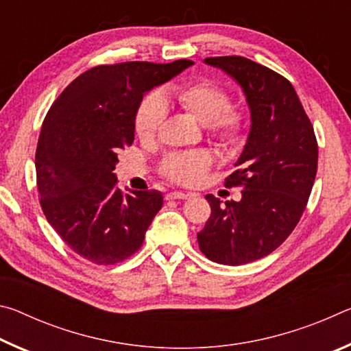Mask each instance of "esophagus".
Here are the masks:
<instances>
[{"mask_svg": "<svg viewBox=\"0 0 351 351\" xmlns=\"http://www.w3.org/2000/svg\"><path fill=\"white\" fill-rule=\"evenodd\" d=\"M189 197H192V195L182 192H170L165 195V199H187Z\"/></svg>", "mask_w": 351, "mask_h": 351, "instance_id": "1", "label": "esophagus"}]
</instances>
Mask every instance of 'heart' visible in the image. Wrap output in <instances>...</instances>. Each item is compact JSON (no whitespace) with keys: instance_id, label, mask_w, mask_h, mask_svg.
<instances>
[{"instance_id":"obj_1","label":"heart","mask_w":351,"mask_h":351,"mask_svg":"<svg viewBox=\"0 0 351 351\" xmlns=\"http://www.w3.org/2000/svg\"><path fill=\"white\" fill-rule=\"evenodd\" d=\"M170 96L182 110L206 123L207 133L219 144L234 145L245 136L246 116L230 106L229 93L217 83L209 80L189 82L176 86ZM165 116L167 108L158 93L144 96L134 116V132L138 138L144 142L153 141L161 130ZM210 162L212 159L206 152L173 153L162 161V173L170 181L192 186L203 178Z\"/></svg>"}]
</instances>
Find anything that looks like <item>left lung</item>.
I'll return each mask as SVG.
<instances>
[{"label": "left lung", "mask_w": 351, "mask_h": 351, "mask_svg": "<svg viewBox=\"0 0 351 351\" xmlns=\"http://www.w3.org/2000/svg\"><path fill=\"white\" fill-rule=\"evenodd\" d=\"M207 64L239 82L251 110V132L226 187H241L240 201L206 195L212 213L198 232L207 258L251 263L282 245L310 198L317 171V141L289 80L240 56L209 57Z\"/></svg>", "instance_id": "left-lung-1"}]
</instances>
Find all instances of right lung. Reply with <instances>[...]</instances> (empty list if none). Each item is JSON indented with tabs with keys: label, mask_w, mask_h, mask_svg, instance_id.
Here are the masks:
<instances>
[{
	"label": "right lung",
	"mask_w": 351,
	"mask_h": 351,
	"mask_svg": "<svg viewBox=\"0 0 351 351\" xmlns=\"http://www.w3.org/2000/svg\"><path fill=\"white\" fill-rule=\"evenodd\" d=\"M190 64H100L71 82L47 111L35 152L41 209L60 239L91 263L132 257L161 210V192L122 193L112 170L119 152L133 144L144 94Z\"/></svg>",
	"instance_id": "1"
}]
</instances>
